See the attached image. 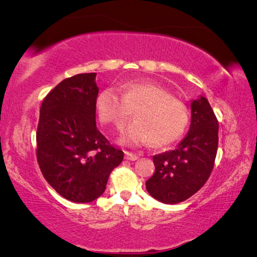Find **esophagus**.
Returning a JSON list of instances; mask_svg holds the SVG:
<instances>
[{
  "label": "esophagus",
  "mask_w": 257,
  "mask_h": 257,
  "mask_svg": "<svg viewBox=\"0 0 257 257\" xmlns=\"http://www.w3.org/2000/svg\"><path fill=\"white\" fill-rule=\"evenodd\" d=\"M139 158V154H136V153H132V152H128V151H125V159L126 160H131V161H135Z\"/></svg>",
  "instance_id": "1"
}]
</instances>
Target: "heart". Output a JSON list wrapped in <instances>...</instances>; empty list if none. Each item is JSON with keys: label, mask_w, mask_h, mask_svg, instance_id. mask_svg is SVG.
<instances>
[{"label": "heart", "mask_w": 257, "mask_h": 257, "mask_svg": "<svg viewBox=\"0 0 257 257\" xmlns=\"http://www.w3.org/2000/svg\"><path fill=\"white\" fill-rule=\"evenodd\" d=\"M121 96L112 87L104 89L96 99V110L103 125L121 131L133 112L137 118L121 137V143L139 145L152 142L165 146L180 138L189 122V111L167 90L145 80H133L120 86Z\"/></svg>", "instance_id": "b5f03b06"}]
</instances>
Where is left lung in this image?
I'll return each mask as SVG.
<instances>
[{"label":"left lung","instance_id":"1","mask_svg":"<svg viewBox=\"0 0 257 257\" xmlns=\"http://www.w3.org/2000/svg\"><path fill=\"white\" fill-rule=\"evenodd\" d=\"M191 127L173 151L156 154L154 174L146 189L164 203L182 202L195 194L212 173L219 144V121L205 97L191 104Z\"/></svg>","mask_w":257,"mask_h":257}]
</instances>
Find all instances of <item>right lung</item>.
<instances>
[{
	"instance_id": "right-lung-1",
	"label": "right lung",
	"mask_w": 257,
	"mask_h": 257,
	"mask_svg": "<svg viewBox=\"0 0 257 257\" xmlns=\"http://www.w3.org/2000/svg\"><path fill=\"white\" fill-rule=\"evenodd\" d=\"M98 91L96 73H79L62 80L41 105L37 163L49 185L72 202L99 198L124 158L97 128Z\"/></svg>"
}]
</instances>
